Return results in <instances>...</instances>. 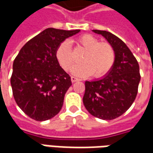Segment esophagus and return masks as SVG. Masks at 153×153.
Instances as JSON below:
<instances>
[{"mask_svg":"<svg viewBox=\"0 0 153 153\" xmlns=\"http://www.w3.org/2000/svg\"><path fill=\"white\" fill-rule=\"evenodd\" d=\"M79 79H78L76 77L71 76V81H72V83H74V82H77V81H79Z\"/></svg>","mask_w":153,"mask_h":153,"instance_id":"1","label":"esophagus"}]
</instances>
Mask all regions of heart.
Returning <instances> with one entry per match:
<instances>
[{
  "instance_id": "heart-1",
  "label": "heart",
  "mask_w": 153,
  "mask_h": 153,
  "mask_svg": "<svg viewBox=\"0 0 153 153\" xmlns=\"http://www.w3.org/2000/svg\"><path fill=\"white\" fill-rule=\"evenodd\" d=\"M78 45L84 48L86 51L80 58L81 63L74 65L72 73L78 76L99 78L105 75L111 69L115 63V52L114 47L106 42H101L90 34L79 36L75 40ZM56 56L60 66L65 70H69L74 62L70 41L65 40L57 47Z\"/></svg>"
}]
</instances>
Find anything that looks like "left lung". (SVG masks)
I'll use <instances>...</instances> for the list:
<instances>
[{
  "label": "left lung",
  "mask_w": 153,
  "mask_h": 153,
  "mask_svg": "<svg viewBox=\"0 0 153 153\" xmlns=\"http://www.w3.org/2000/svg\"><path fill=\"white\" fill-rule=\"evenodd\" d=\"M106 38L115 52V63L100 79L85 82L83 105L97 118L111 120L123 115L131 106L138 93L139 65L126 44L107 31L93 30Z\"/></svg>",
  "instance_id": "obj_1"
}]
</instances>
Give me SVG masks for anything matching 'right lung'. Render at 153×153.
Listing matches in <instances>:
<instances>
[{
  "label": "right lung",
  "instance_id": "add662e5",
  "mask_svg": "<svg viewBox=\"0 0 153 153\" xmlns=\"http://www.w3.org/2000/svg\"><path fill=\"white\" fill-rule=\"evenodd\" d=\"M79 31L47 28L28 41L15 57L10 78L13 96L30 118L44 121L60 112L72 83L56 52L63 41Z\"/></svg>",
  "mask_w": 153,
  "mask_h": 153
}]
</instances>
